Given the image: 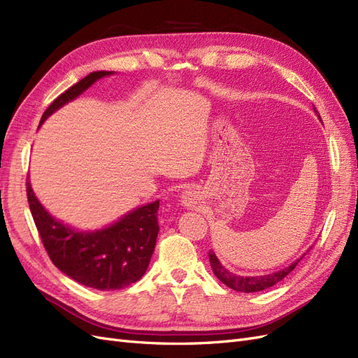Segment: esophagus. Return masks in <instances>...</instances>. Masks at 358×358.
<instances>
[{
	"label": "esophagus",
	"mask_w": 358,
	"mask_h": 358,
	"mask_svg": "<svg viewBox=\"0 0 358 358\" xmlns=\"http://www.w3.org/2000/svg\"><path fill=\"white\" fill-rule=\"evenodd\" d=\"M182 203H183V206H187V208H189V209H197L200 204V192H197L196 189H191V188L183 191Z\"/></svg>",
	"instance_id": "esophagus-1"
}]
</instances>
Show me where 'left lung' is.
<instances>
[{"label": "left lung", "mask_w": 358, "mask_h": 358, "mask_svg": "<svg viewBox=\"0 0 358 358\" xmlns=\"http://www.w3.org/2000/svg\"><path fill=\"white\" fill-rule=\"evenodd\" d=\"M313 110H315V107H313ZM315 113L318 115V112L315 110ZM318 117L321 119V116L318 115ZM303 257H300L297 262L292 263L291 266L279 270V272H275V273H270V275H264V276H237L231 272H229L225 267H222V264L218 262V258H216V255L210 251L209 252V259H210V266H212V270L215 276L218 278L222 284H225L227 287H230L236 291H242V292H255V291H263V289H267L270 287H273L275 284L280 282L289 272H292L294 270V267L299 264V262Z\"/></svg>", "instance_id": "1"}]
</instances>
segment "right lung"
<instances>
[{
  "label": "right lung",
  "mask_w": 358,
  "mask_h": 358,
  "mask_svg": "<svg viewBox=\"0 0 358 358\" xmlns=\"http://www.w3.org/2000/svg\"><path fill=\"white\" fill-rule=\"evenodd\" d=\"M107 74L110 71H94L62 92L43 113L40 124ZM27 196L49 258L76 282L109 291L131 285L145 275L159 231L158 200L129 212L104 230L80 233L52 218L34 196L28 179Z\"/></svg>",
  "instance_id": "obj_1"
}]
</instances>
